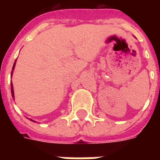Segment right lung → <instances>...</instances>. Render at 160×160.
<instances>
[{
  "instance_id": "1",
  "label": "right lung",
  "mask_w": 160,
  "mask_h": 160,
  "mask_svg": "<svg viewBox=\"0 0 160 160\" xmlns=\"http://www.w3.org/2000/svg\"><path fill=\"white\" fill-rule=\"evenodd\" d=\"M15 65H16V61H15V63H14V65H13V68H12V71H11V75H12V72H13V70L15 69ZM11 95H12V98L14 99V90H13V85H12V83L11 84ZM31 120V121L35 122L34 120H32L31 119H30Z\"/></svg>"
}]
</instances>
